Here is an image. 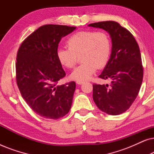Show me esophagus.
<instances>
[{
  "label": "esophagus",
  "mask_w": 154,
  "mask_h": 154,
  "mask_svg": "<svg viewBox=\"0 0 154 154\" xmlns=\"http://www.w3.org/2000/svg\"><path fill=\"white\" fill-rule=\"evenodd\" d=\"M76 83L79 84V85H82V84L84 83V81H77Z\"/></svg>",
  "instance_id": "34e87169"
}]
</instances>
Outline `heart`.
<instances>
[{"label":"heart","instance_id":"heart-1","mask_svg":"<svg viewBox=\"0 0 154 154\" xmlns=\"http://www.w3.org/2000/svg\"><path fill=\"white\" fill-rule=\"evenodd\" d=\"M68 49H59L57 58L66 69H72L81 57L82 64L71 74L75 81L91 79L97 69H102L108 64L111 53L110 37L105 31H82L71 35L66 41Z\"/></svg>","mask_w":154,"mask_h":154}]
</instances>
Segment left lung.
Segmentation results:
<instances>
[{
    "label": "left lung",
    "mask_w": 154,
    "mask_h": 154,
    "mask_svg": "<svg viewBox=\"0 0 154 154\" xmlns=\"http://www.w3.org/2000/svg\"><path fill=\"white\" fill-rule=\"evenodd\" d=\"M88 26L104 29L112 41L110 59L99 75L100 79H111V85L93 84V100L103 112L121 114L132 104L142 85L144 71L140 48L133 35L116 22Z\"/></svg>",
    "instance_id": "1"
}]
</instances>
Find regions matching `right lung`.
Wrapping results in <instances>:
<instances>
[{
  "label": "right lung",
  "mask_w": 154,
  "mask_h": 154,
  "mask_svg": "<svg viewBox=\"0 0 154 154\" xmlns=\"http://www.w3.org/2000/svg\"><path fill=\"white\" fill-rule=\"evenodd\" d=\"M75 26L46 24L21 44L17 54L16 81L22 97L40 116L58 119L69 113L75 83L58 85L66 73L57 58L61 39Z\"/></svg>",
  "instance_id": "obj_1"
}]
</instances>
